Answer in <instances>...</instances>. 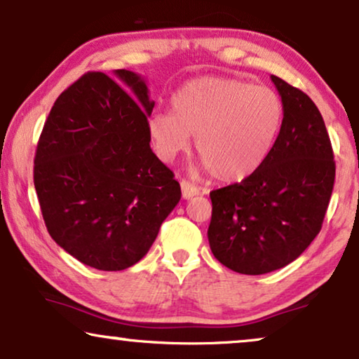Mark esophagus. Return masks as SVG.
Here are the masks:
<instances>
[{"label": "esophagus", "instance_id": "obj_1", "mask_svg": "<svg viewBox=\"0 0 359 359\" xmlns=\"http://www.w3.org/2000/svg\"><path fill=\"white\" fill-rule=\"evenodd\" d=\"M180 184H181V194H183V199H191V198H194V196L199 194L198 186L189 183V181L183 180Z\"/></svg>", "mask_w": 359, "mask_h": 359}]
</instances>
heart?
<instances>
[{"instance_id": "obj_1", "label": "heart", "mask_w": 359, "mask_h": 359, "mask_svg": "<svg viewBox=\"0 0 359 359\" xmlns=\"http://www.w3.org/2000/svg\"><path fill=\"white\" fill-rule=\"evenodd\" d=\"M283 119L281 97L269 88L238 78L203 76L181 86L171 97V114L156 112L147 129L158 158L173 160L194 135L209 175L237 183L268 160Z\"/></svg>"}]
</instances>
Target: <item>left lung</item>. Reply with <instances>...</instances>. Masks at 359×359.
<instances>
[{"label":"left lung","mask_w":359,"mask_h":359,"mask_svg":"<svg viewBox=\"0 0 359 359\" xmlns=\"http://www.w3.org/2000/svg\"><path fill=\"white\" fill-rule=\"evenodd\" d=\"M284 119L268 160L240 183L210 193L214 257L242 274H264L302 255L320 232L335 183L325 122L306 93L271 75Z\"/></svg>","instance_id":"8db88e82"}]
</instances>
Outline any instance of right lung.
Masks as SVG:
<instances>
[{
    "label": "right lung",
    "instance_id": "add662e5",
    "mask_svg": "<svg viewBox=\"0 0 359 359\" xmlns=\"http://www.w3.org/2000/svg\"><path fill=\"white\" fill-rule=\"evenodd\" d=\"M114 75L90 72L57 97L34 158L48 233L101 271L140 262L181 199L173 171L150 149L155 101L145 80L129 70Z\"/></svg>",
    "mask_w": 359,
    "mask_h": 359
}]
</instances>
